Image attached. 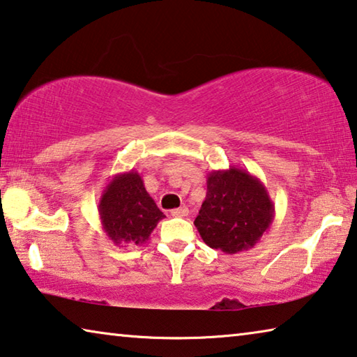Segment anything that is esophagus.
Here are the masks:
<instances>
[{
  "instance_id": "esophagus-1",
  "label": "esophagus",
  "mask_w": 357,
  "mask_h": 357,
  "mask_svg": "<svg viewBox=\"0 0 357 357\" xmlns=\"http://www.w3.org/2000/svg\"><path fill=\"white\" fill-rule=\"evenodd\" d=\"M172 215L173 217H187V215H189V209H187L185 206H181L178 209H173Z\"/></svg>"
}]
</instances>
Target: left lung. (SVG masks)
Instances as JSON below:
<instances>
[{"label": "left lung", "instance_id": "8db88e82", "mask_svg": "<svg viewBox=\"0 0 357 357\" xmlns=\"http://www.w3.org/2000/svg\"><path fill=\"white\" fill-rule=\"evenodd\" d=\"M206 184V200L193 222L204 244L229 255L253 249L275 214L264 184L236 167L211 172Z\"/></svg>", "mask_w": 357, "mask_h": 357}]
</instances>
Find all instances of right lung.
I'll list each match as a JSON object with an SVG mask.
<instances>
[{"mask_svg": "<svg viewBox=\"0 0 357 357\" xmlns=\"http://www.w3.org/2000/svg\"><path fill=\"white\" fill-rule=\"evenodd\" d=\"M98 209L108 239L119 247L144 244L165 217L134 170L114 174L102 192Z\"/></svg>", "mask_w": 357, "mask_h": 357, "instance_id": "right-lung-1", "label": "right lung"}]
</instances>
